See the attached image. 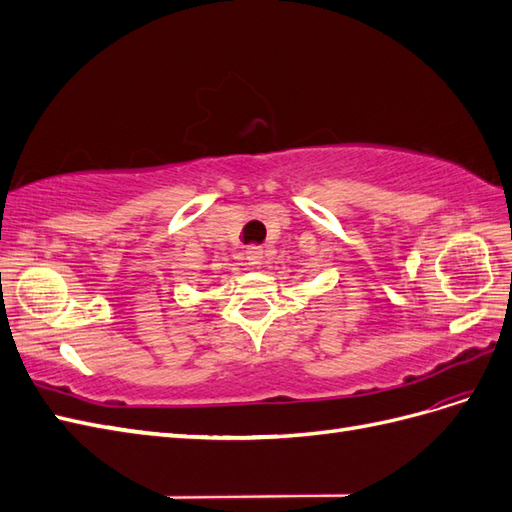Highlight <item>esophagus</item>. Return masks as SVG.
<instances>
[{
    "instance_id": "34e87169",
    "label": "esophagus",
    "mask_w": 512,
    "mask_h": 512,
    "mask_svg": "<svg viewBox=\"0 0 512 512\" xmlns=\"http://www.w3.org/2000/svg\"><path fill=\"white\" fill-rule=\"evenodd\" d=\"M245 258L252 267H258V265H262V258H265V254H262V247L252 245V247H247V250H245Z\"/></svg>"
}]
</instances>
